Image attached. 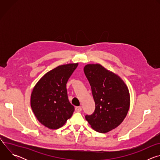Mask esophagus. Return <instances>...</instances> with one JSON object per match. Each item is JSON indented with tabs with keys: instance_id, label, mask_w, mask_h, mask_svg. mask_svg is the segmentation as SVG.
<instances>
[{
	"instance_id": "1",
	"label": "esophagus",
	"mask_w": 160,
	"mask_h": 160,
	"mask_svg": "<svg viewBox=\"0 0 160 160\" xmlns=\"http://www.w3.org/2000/svg\"><path fill=\"white\" fill-rule=\"evenodd\" d=\"M82 111V108L80 106L75 107V111L76 112H80Z\"/></svg>"
}]
</instances>
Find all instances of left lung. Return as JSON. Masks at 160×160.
I'll return each mask as SVG.
<instances>
[{"label": "left lung", "mask_w": 160, "mask_h": 160, "mask_svg": "<svg viewBox=\"0 0 160 160\" xmlns=\"http://www.w3.org/2000/svg\"><path fill=\"white\" fill-rule=\"evenodd\" d=\"M84 73L89 82L96 108L85 119L100 133L117 128L123 121L130 107L128 89L116 74L100 64H87Z\"/></svg>", "instance_id": "8db88e82"}]
</instances>
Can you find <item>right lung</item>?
<instances>
[{
	"label": "right lung",
	"instance_id": "1",
	"mask_svg": "<svg viewBox=\"0 0 160 160\" xmlns=\"http://www.w3.org/2000/svg\"><path fill=\"white\" fill-rule=\"evenodd\" d=\"M78 63L56 67L37 82L31 95V107L37 120L45 127L58 129L71 118L75 108L68 98L67 82Z\"/></svg>",
	"mask_w": 160,
	"mask_h": 160
}]
</instances>
